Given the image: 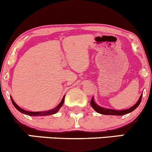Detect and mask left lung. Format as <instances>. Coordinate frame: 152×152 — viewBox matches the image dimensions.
<instances>
[{"label": "left lung", "instance_id": "obj_1", "mask_svg": "<svg viewBox=\"0 0 152 152\" xmlns=\"http://www.w3.org/2000/svg\"><path fill=\"white\" fill-rule=\"evenodd\" d=\"M142 94L140 97L139 100H138L137 103L133 106L132 107H131L129 109H125V110H121V111H118V110H114V109H104V108H102L100 106H97L95 103V102L93 100V97L91 98V102H90V104H91V107L94 109L98 113L102 114V115H126L128 113H130L132 111L134 110L136 108H137V106H139L141 100H142Z\"/></svg>", "mask_w": 152, "mask_h": 152}]
</instances>
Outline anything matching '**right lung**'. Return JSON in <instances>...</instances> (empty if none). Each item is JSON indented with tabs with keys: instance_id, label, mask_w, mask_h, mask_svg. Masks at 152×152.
<instances>
[{
	"instance_id": "1",
	"label": "right lung",
	"mask_w": 152,
	"mask_h": 152,
	"mask_svg": "<svg viewBox=\"0 0 152 152\" xmlns=\"http://www.w3.org/2000/svg\"><path fill=\"white\" fill-rule=\"evenodd\" d=\"M64 98H65V96L64 97V98H63L62 101L61 102V103H60V104L58 105L56 108H55L54 109H52V110L46 111V112H28V111L23 110V109H22L21 108L19 107V106H18L15 103V101L12 100V98H11V100H12V102L13 106H14L15 107L16 109L19 111V112H21V113L25 114V115H29V116H46V115H53V114L57 113V112L59 111V109H61V106H63V104H64Z\"/></svg>"
}]
</instances>
